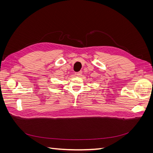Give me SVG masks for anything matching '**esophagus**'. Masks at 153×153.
<instances>
[{
  "label": "esophagus",
  "instance_id": "34e87169",
  "mask_svg": "<svg viewBox=\"0 0 153 153\" xmlns=\"http://www.w3.org/2000/svg\"><path fill=\"white\" fill-rule=\"evenodd\" d=\"M82 71H79V72H76V73H75V75L76 76H80V75H82Z\"/></svg>",
  "mask_w": 153,
  "mask_h": 153
}]
</instances>
